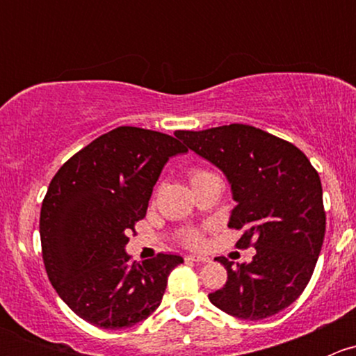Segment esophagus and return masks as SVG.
Here are the masks:
<instances>
[{
    "instance_id": "1",
    "label": "esophagus",
    "mask_w": 356,
    "mask_h": 356,
    "mask_svg": "<svg viewBox=\"0 0 356 356\" xmlns=\"http://www.w3.org/2000/svg\"><path fill=\"white\" fill-rule=\"evenodd\" d=\"M210 258L204 257V254H186V261H196V264H204V261H208Z\"/></svg>"
}]
</instances>
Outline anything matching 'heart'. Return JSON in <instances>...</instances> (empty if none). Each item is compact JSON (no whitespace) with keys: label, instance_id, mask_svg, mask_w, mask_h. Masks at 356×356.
Instances as JSON below:
<instances>
[{"label":"heart","instance_id":"1","mask_svg":"<svg viewBox=\"0 0 356 356\" xmlns=\"http://www.w3.org/2000/svg\"><path fill=\"white\" fill-rule=\"evenodd\" d=\"M200 174H204V172H195V174H193V177H196V175H200ZM184 241L188 243V245L196 246V245H200V243H201V236L198 234V232L191 231V232H188V234H186Z\"/></svg>","mask_w":356,"mask_h":356}]
</instances>
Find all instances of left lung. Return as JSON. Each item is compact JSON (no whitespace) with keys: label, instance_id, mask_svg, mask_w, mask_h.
<instances>
[{"label":"left lung","instance_id":"obj_1","mask_svg":"<svg viewBox=\"0 0 356 356\" xmlns=\"http://www.w3.org/2000/svg\"><path fill=\"white\" fill-rule=\"evenodd\" d=\"M186 148L224 172L236 207L229 227L243 231L239 248L253 243L250 264L227 270L224 288L208 300L243 321L272 317L300 298L321 254L325 211L317 170L303 152L245 124L207 131H177Z\"/></svg>","mask_w":356,"mask_h":356}]
</instances>
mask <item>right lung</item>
I'll list each match as a JSON object with an SVG mask.
<instances>
[{"mask_svg":"<svg viewBox=\"0 0 356 356\" xmlns=\"http://www.w3.org/2000/svg\"><path fill=\"white\" fill-rule=\"evenodd\" d=\"M186 152L172 136L124 125L75 153L49 182L42 260L58 296L89 324L132 327L161 303L182 257L160 253L139 265L125 245L168 158Z\"/></svg>","mask_w":356,"mask_h":356,"instance_id":"1","label":"right lung"}]
</instances>
